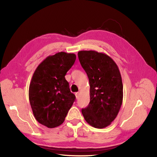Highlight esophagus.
Wrapping results in <instances>:
<instances>
[{
    "instance_id": "obj_1",
    "label": "esophagus",
    "mask_w": 157,
    "mask_h": 157,
    "mask_svg": "<svg viewBox=\"0 0 157 157\" xmlns=\"http://www.w3.org/2000/svg\"><path fill=\"white\" fill-rule=\"evenodd\" d=\"M75 97H76V98L78 99L79 98V92H77L75 93Z\"/></svg>"
}]
</instances>
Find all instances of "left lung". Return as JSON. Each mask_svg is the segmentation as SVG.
<instances>
[{"mask_svg":"<svg viewBox=\"0 0 157 157\" xmlns=\"http://www.w3.org/2000/svg\"><path fill=\"white\" fill-rule=\"evenodd\" d=\"M90 85V102L82 112L90 126L104 128L117 117L123 98V85L117 65L108 55L93 50L78 53Z\"/></svg>","mask_w":157,"mask_h":157,"instance_id":"1","label":"left lung"}]
</instances>
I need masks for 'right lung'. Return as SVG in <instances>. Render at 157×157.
<instances>
[{"label":"right lung","mask_w":157,"mask_h":157,"mask_svg":"<svg viewBox=\"0 0 157 157\" xmlns=\"http://www.w3.org/2000/svg\"><path fill=\"white\" fill-rule=\"evenodd\" d=\"M75 59L74 53L63 52L49 55L33 74L29 90L30 104L35 119L48 128L63 124L75 101L65 75Z\"/></svg>","instance_id":"obj_1"}]
</instances>
